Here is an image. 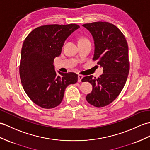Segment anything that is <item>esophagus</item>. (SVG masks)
Segmentation results:
<instances>
[{
    "label": "esophagus",
    "instance_id": "1",
    "mask_svg": "<svg viewBox=\"0 0 150 150\" xmlns=\"http://www.w3.org/2000/svg\"><path fill=\"white\" fill-rule=\"evenodd\" d=\"M83 76L82 75H78V82H82V79H83Z\"/></svg>",
    "mask_w": 150,
    "mask_h": 150
}]
</instances>
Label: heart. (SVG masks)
<instances>
[{
	"label": "heart",
	"mask_w": 150,
	"mask_h": 150,
	"mask_svg": "<svg viewBox=\"0 0 150 150\" xmlns=\"http://www.w3.org/2000/svg\"><path fill=\"white\" fill-rule=\"evenodd\" d=\"M87 39H86L85 38H81V39H80V41H83V40H86Z\"/></svg>",
	"instance_id": "1"
}]
</instances>
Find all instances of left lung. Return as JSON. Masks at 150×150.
Returning <instances> with one entry per match:
<instances>
[{"mask_svg":"<svg viewBox=\"0 0 150 150\" xmlns=\"http://www.w3.org/2000/svg\"><path fill=\"white\" fill-rule=\"evenodd\" d=\"M82 26L93 38V59L103 68V74L98 78L90 75L82 79L93 86L86 100L96 107H105L117 98L126 83L130 69L127 41L121 31L109 22H96Z\"/></svg>","mask_w":150,"mask_h":150,"instance_id":"left-lung-1","label":"left lung"}]
</instances>
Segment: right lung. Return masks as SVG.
Returning a JSON list of instances; mask_svg holds the SVG:
<instances>
[{
  "instance_id": "right-lung-1",
  "label": "right lung",
  "mask_w": 150,
  "mask_h": 150,
  "mask_svg": "<svg viewBox=\"0 0 150 150\" xmlns=\"http://www.w3.org/2000/svg\"><path fill=\"white\" fill-rule=\"evenodd\" d=\"M75 23L46 25L34 29L24 40L21 52L20 76L24 91L33 102L52 109L62 102L64 91L78 81L75 73L58 71L54 59L60 55L67 38L78 29Z\"/></svg>"
}]
</instances>
